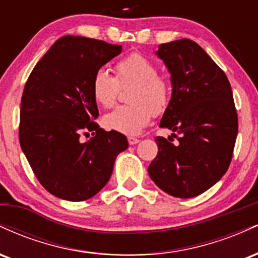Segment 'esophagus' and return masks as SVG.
<instances>
[{"instance_id":"obj_1","label":"esophagus","mask_w":258,"mask_h":258,"mask_svg":"<svg viewBox=\"0 0 258 258\" xmlns=\"http://www.w3.org/2000/svg\"><path fill=\"white\" fill-rule=\"evenodd\" d=\"M127 141H128V143L131 144V146H135V144L138 143L139 139L136 138V137H127Z\"/></svg>"}]
</instances>
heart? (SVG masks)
Wrapping results in <instances>:
<instances>
[{"label":"heart","instance_id":"b5f03b06","mask_svg":"<svg viewBox=\"0 0 258 258\" xmlns=\"http://www.w3.org/2000/svg\"><path fill=\"white\" fill-rule=\"evenodd\" d=\"M115 78L99 69L93 75L91 91L94 102L103 108H111L121 88L132 86L130 105H122L106 114L103 123L108 130L127 136L138 135L149 123L152 115L159 116L168 108L171 88L162 76L158 75L154 61L139 53H132L114 67Z\"/></svg>","mask_w":258,"mask_h":258}]
</instances>
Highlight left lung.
Instances as JSON below:
<instances>
[{
    "label": "left lung",
    "mask_w": 258,
    "mask_h": 258,
    "mask_svg": "<svg viewBox=\"0 0 258 258\" xmlns=\"http://www.w3.org/2000/svg\"><path fill=\"white\" fill-rule=\"evenodd\" d=\"M156 54L171 74L172 96L160 127L177 138L156 137L159 152L148 167L165 193L188 199L220 180L232 161L238 114L226 74L194 41L162 43Z\"/></svg>",
    "instance_id": "left-lung-1"
}]
</instances>
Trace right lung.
Instances as JSON below:
<instances>
[{
  "mask_svg": "<svg viewBox=\"0 0 258 258\" xmlns=\"http://www.w3.org/2000/svg\"><path fill=\"white\" fill-rule=\"evenodd\" d=\"M122 47L82 36H63L35 65L20 104L19 142L47 191L68 201L94 197L110 179L114 162L128 148L122 133L99 128L91 91L97 70ZM96 132L81 142L82 133Z\"/></svg>",
  "mask_w": 258,
  "mask_h": 258,
  "instance_id": "add662e5",
  "label": "right lung"
}]
</instances>
